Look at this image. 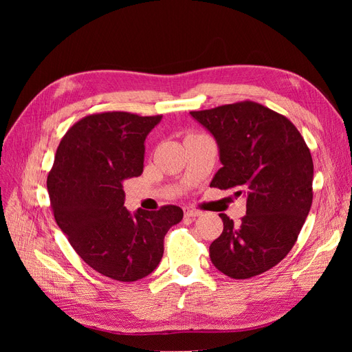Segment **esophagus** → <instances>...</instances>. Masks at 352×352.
Wrapping results in <instances>:
<instances>
[{"label": "esophagus", "mask_w": 352, "mask_h": 352, "mask_svg": "<svg viewBox=\"0 0 352 352\" xmlns=\"http://www.w3.org/2000/svg\"><path fill=\"white\" fill-rule=\"evenodd\" d=\"M184 212H185L186 217H198V216H201V211L194 208V207H185Z\"/></svg>", "instance_id": "1"}]
</instances>
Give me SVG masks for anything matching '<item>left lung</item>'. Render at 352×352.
<instances>
[{
  "mask_svg": "<svg viewBox=\"0 0 352 352\" xmlns=\"http://www.w3.org/2000/svg\"><path fill=\"white\" fill-rule=\"evenodd\" d=\"M216 138L223 167L210 186L247 195L236 226L226 214L210 258L233 279L270 270L292 250L313 202V158L294 123L254 101L190 111Z\"/></svg>",
  "mask_w": 352,
  "mask_h": 352,
  "instance_id": "1",
  "label": "left lung"
}]
</instances>
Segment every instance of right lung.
<instances>
[{
	"mask_svg": "<svg viewBox=\"0 0 352 352\" xmlns=\"http://www.w3.org/2000/svg\"><path fill=\"white\" fill-rule=\"evenodd\" d=\"M160 120L127 111L85 116L63 136L48 173L58 228L89 267L119 282L150 274L167 230L184 217L172 204L133 216L124 207V180L142 173L145 138Z\"/></svg>",
	"mask_w": 352,
	"mask_h": 352,
	"instance_id": "1",
	"label": "right lung"
}]
</instances>
